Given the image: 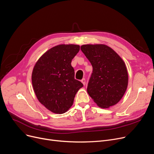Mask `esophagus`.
I'll list each match as a JSON object with an SVG mask.
<instances>
[{
	"label": "esophagus",
	"instance_id": "esophagus-1",
	"mask_svg": "<svg viewBox=\"0 0 154 154\" xmlns=\"http://www.w3.org/2000/svg\"><path fill=\"white\" fill-rule=\"evenodd\" d=\"M81 82L84 85H85V79H82L81 80Z\"/></svg>",
	"mask_w": 154,
	"mask_h": 154
}]
</instances>
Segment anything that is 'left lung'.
<instances>
[{"instance_id":"left-lung-1","label":"left lung","mask_w":154,"mask_h":154,"mask_svg":"<svg viewBox=\"0 0 154 154\" xmlns=\"http://www.w3.org/2000/svg\"><path fill=\"white\" fill-rule=\"evenodd\" d=\"M81 49L92 66L88 92L101 108H109L122 99L128 84L123 60L104 44L83 45Z\"/></svg>"}]
</instances>
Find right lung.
I'll return each instance as SVG.
<instances>
[{
  "label": "right lung",
  "mask_w": 154,
  "mask_h": 154,
  "mask_svg": "<svg viewBox=\"0 0 154 154\" xmlns=\"http://www.w3.org/2000/svg\"><path fill=\"white\" fill-rule=\"evenodd\" d=\"M80 50L78 45H59L40 57L33 68L32 88L39 102L53 113L63 114L72 106L83 84L74 78L72 60Z\"/></svg>",
  "instance_id": "obj_1"
}]
</instances>
